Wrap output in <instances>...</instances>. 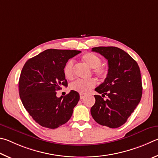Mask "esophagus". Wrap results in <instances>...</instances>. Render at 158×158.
Returning a JSON list of instances; mask_svg holds the SVG:
<instances>
[{
    "label": "esophagus",
    "instance_id": "34e87169",
    "mask_svg": "<svg viewBox=\"0 0 158 158\" xmlns=\"http://www.w3.org/2000/svg\"><path fill=\"white\" fill-rule=\"evenodd\" d=\"M85 97V95L82 94H80V98H81V100H82V99H83Z\"/></svg>",
    "mask_w": 158,
    "mask_h": 158
}]
</instances>
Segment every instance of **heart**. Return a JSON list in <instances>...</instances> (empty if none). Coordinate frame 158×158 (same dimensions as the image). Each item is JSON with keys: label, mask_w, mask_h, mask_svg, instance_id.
Here are the masks:
<instances>
[{"label": "heart", "mask_w": 158, "mask_h": 158, "mask_svg": "<svg viewBox=\"0 0 158 158\" xmlns=\"http://www.w3.org/2000/svg\"><path fill=\"white\" fill-rule=\"evenodd\" d=\"M82 60L93 69L92 71L96 76L101 79L106 78L109 73V70L106 66L101 65V59L93 52H87L82 55ZM64 75L66 79L71 80L74 77V61L69 60L64 66ZM97 82L94 78L88 80H77L71 85V89L82 94H87L94 87Z\"/></svg>", "instance_id": "obj_1"}]
</instances>
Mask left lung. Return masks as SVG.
Masks as SVG:
<instances>
[{"instance_id":"1","label":"left lung","mask_w":158,"mask_h":158,"mask_svg":"<svg viewBox=\"0 0 158 158\" xmlns=\"http://www.w3.org/2000/svg\"><path fill=\"white\" fill-rule=\"evenodd\" d=\"M92 51L100 53L108 62L109 73L95 91L109 97L104 100L100 95H94L96 102L91 114L100 125L118 128L126 122L142 98L139 67L136 61L117 47L99 46Z\"/></svg>"}]
</instances>
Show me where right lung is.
Wrapping results in <instances>:
<instances>
[{
	"instance_id": "1",
	"label": "right lung",
	"mask_w": 158,
	"mask_h": 158,
	"mask_svg": "<svg viewBox=\"0 0 158 158\" xmlns=\"http://www.w3.org/2000/svg\"><path fill=\"white\" fill-rule=\"evenodd\" d=\"M81 51L47 49L25 64L19 77L21 100L29 114L45 128L55 129L66 123L80 99L71 90L65 96L57 97V91L67 87L64 66Z\"/></svg>"
}]
</instances>
